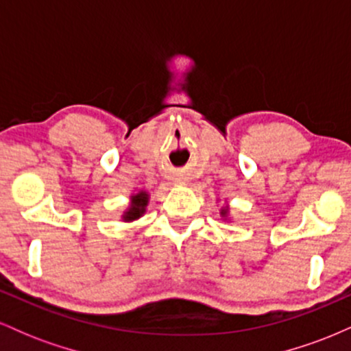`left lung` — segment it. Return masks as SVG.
<instances>
[{
  "mask_svg": "<svg viewBox=\"0 0 351 351\" xmlns=\"http://www.w3.org/2000/svg\"><path fill=\"white\" fill-rule=\"evenodd\" d=\"M226 213H228V209H223V211H221V215L224 216V215H226Z\"/></svg>",
  "mask_w": 351,
  "mask_h": 351,
  "instance_id": "left-lung-1",
  "label": "left lung"
}]
</instances>
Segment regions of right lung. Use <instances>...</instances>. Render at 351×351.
<instances>
[{
    "instance_id": "right-lung-1",
    "label": "right lung",
    "mask_w": 351,
    "mask_h": 351,
    "mask_svg": "<svg viewBox=\"0 0 351 351\" xmlns=\"http://www.w3.org/2000/svg\"><path fill=\"white\" fill-rule=\"evenodd\" d=\"M147 204H148V195L145 191H140L138 195L132 196L130 208L125 211V215L122 217L125 221L138 219V217L145 213V206H147Z\"/></svg>"
}]
</instances>
